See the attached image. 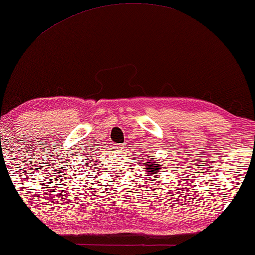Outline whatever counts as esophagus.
<instances>
[{"instance_id":"obj_1","label":"esophagus","mask_w":255,"mask_h":255,"mask_svg":"<svg viewBox=\"0 0 255 255\" xmlns=\"http://www.w3.org/2000/svg\"><path fill=\"white\" fill-rule=\"evenodd\" d=\"M125 145L124 144H116L115 145V151H124Z\"/></svg>"}]
</instances>
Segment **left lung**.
Wrapping results in <instances>:
<instances>
[{
	"mask_svg": "<svg viewBox=\"0 0 255 255\" xmlns=\"http://www.w3.org/2000/svg\"><path fill=\"white\" fill-rule=\"evenodd\" d=\"M143 164H144V166H145L144 170L147 173L148 178L156 177L157 174L161 171L160 168H161V166H163V164H160L159 161L154 159V158H150V159H145Z\"/></svg>",
	"mask_w": 255,
	"mask_h": 255,
	"instance_id": "obj_1",
	"label": "left lung"
}]
</instances>
